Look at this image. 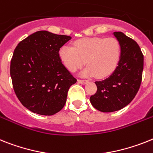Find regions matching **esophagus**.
<instances>
[{"label": "esophagus", "mask_w": 153, "mask_h": 153, "mask_svg": "<svg viewBox=\"0 0 153 153\" xmlns=\"http://www.w3.org/2000/svg\"><path fill=\"white\" fill-rule=\"evenodd\" d=\"M78 82L80 83V84H85L87 82L86 80H82V79H79L78 80Z\"/></svg>", "instance_id": "34e87169"}]
</instances>
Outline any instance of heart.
Masks as SVG:
<instances>
[{"instance_id":"b5f03b06","label":"heart","mask_w":153,"mask_h":153,"mask_svg":"<svg viewBox=\"0 0 153 153\" xmlns=\"http://www.w3.org/2000/svg\"><path fill=\"white\" fill-rule=\"evenodd\" d=\"M121 54L119 41L115 38L88 37L78 39L73 47L64 45L58 52L59 58L71 72H75L85 64L82 71L84 77L96 75L99 79L107 78L117 67Z\"/></svg>"}]
</instances>
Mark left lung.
<instances>
[{
  "instance_id": "8db88e82",
  "label": "left lung",
  "mask_w": 153,
  "mask_h": 153,
  "mask_svg": "<svg viewBox=\"0 0 153 153\" xmlns=\"http://www.w3.org/2000/svg\"><path fill=\"white\" fill-rule=\"evenodd\" d=\"M121 54L118 66L108 79L96 82V93L90 102L101 112L120 110L133 100L141 85L144 57L138 43L121 32H114Z\"/></svg>"
}]
</instances>
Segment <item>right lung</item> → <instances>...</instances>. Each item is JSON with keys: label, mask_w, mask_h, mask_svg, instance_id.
Segmentation results:
<instances>
[{"label": "right lung", "mask_w": 153, "mask_h": 153, "mask_svg": "<svg viewBox=\"0 0 153 153\" xmlns=\"http://www.w3.org/2000/svg\"><path fill=\"white\" fill-rule=\"evenodd\" d=\"M71 39L47 31H38L23 39L11 61L13 88L28 110L51 116L64 107L68 92L77 79L59 58V50Z\"/></svg>", "instance_id": "obj_1"}]
</instances>
